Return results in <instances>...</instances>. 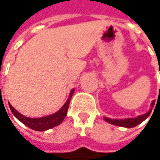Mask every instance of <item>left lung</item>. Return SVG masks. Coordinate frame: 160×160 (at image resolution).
<instances>
[{
  "instance_id": "obj_1",
  "label": "left lung",
  "mask_w": 160,
  "mask_h": 160,
  "mask_svg": "<svg viewBox=\"0 0 160 160\" xmlns=\"http://www.w3.org/2000/svg\"><path fill=\"white\" fill-rule=\"evenodd\" d=\"M154 103L155 102H152L151 103V108L154 106ZM151 108L147 112L146 114H143L142 116H138L137 118H126V119H111V118H104V119L107 121L108 123L109 124H112L115 126H123V127H127V128H131V127H134L137 125H139L140 123H142L143 120H145L151 112Z\"/></svg>"
}]
</instances>
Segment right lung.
<instances>
[{
  "mask_svg": "<svg viewBox=\"0 0 160 160\" xmlns=\"http://www.w3.org/2000/svg\"><path fill=\"white\" fill-rule=\"evenodd\" d=\"M74 90L75 89H73L70 92L69 97L66 103L63 105V107L61 108L58 112L52 114L51 116H47V117H43V118H27L20 113H18L9 103V108L16 118L19 121H21L24 125L28 126L29 128L35 130V131H41V132L45 131V130L51 129L54 126H58L62 123V121L64 120L67 114H68V108L69 106V102H70L72 95L74 93Z\"/></svg>",
  "mask_w": 160,
  "mask_h": 160,
  "instance_id": "1",
  "label": "right lung"
}]
</instances>
